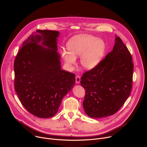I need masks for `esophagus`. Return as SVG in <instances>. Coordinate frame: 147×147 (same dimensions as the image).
Instances as JSON below:
<instances>
[{
    "label": "esophagus",
    "mask_w": 147,
    "mask_h": 147,
    "mask_svg": "<svg viewBox=\"0 0 147 147\" xmlns=\"http://www.w3.org/2000/svg\"><path fill=\"white\" fill-rule=\"evenodd\" d=\"M81 81V78H80V76L78 75H77L76 77V84H79L80 82Z\"/></svg>",
    "instance_id": "esophagus-1"
}]
</instances>
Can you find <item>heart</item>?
I'll use <instances>...</instances> for the list:
<instances>
[{
	"instance_id": "b5f03b06",
	"label": "heart",
	"mask_w": 147,
	"mask_h": 147,
	"mask_svg": "<svg viewBox=\"0 0 147 147\" xmlns=\"http://www.w3.org/2000/svg\"><path fill=\"white\" fill-rule=\"evenodd\" d=\"M69 52L63 51L62 57L66 63L74 65L76 58L81 57L84 69L91 70L99 65L105 53V42L89 35H78L72 37L67 44Z\"/></svg>"
}]
</instances>
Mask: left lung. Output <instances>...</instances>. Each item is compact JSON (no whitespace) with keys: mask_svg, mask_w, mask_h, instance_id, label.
<instances>
[{"mask_svg":"<svg viewBox=\"0 0 147 147\" xmlns=\"http://www.w3.org/2000/svg\"><path fill=\"white\" fill-rule=\"evenodd\" d=\"M113 50L95 69L86 72L80 84L85 89L83 108L92 118L114 115L130 96L134 65L121 39L115 36Z\"/></svg>","mask_w":147,"mask_h":147,"instance_id":"1","label":"left lung"}]
</instances>
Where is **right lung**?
Instances as JSON below:
<instances>
[{"mask_svg":"<svg viewBox=\"0 0 147 147\" xmlns=\"http://www.w3.org/2000/svg\"><path fill=\"white\" fill-rule=\"evenodd\" d=\"M59 32L37 30L23 43L14 63V88L24 107L40 118L55 116L74 87L73 73L61 69Z\"/></svg>","mask_w":147,"mask_h":147,"instance_id":"add662e5","label":"right lung"}]
</instances>
